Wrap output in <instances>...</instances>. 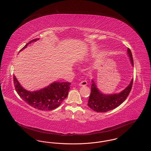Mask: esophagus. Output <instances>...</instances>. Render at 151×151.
<instances>
[{
  "instance_id": "34e87169",
  "label": "esophagus",
  "mask_w": 151,
  "mask_h": 151,
  "mask_svg": "<svg viewBox=\"0 0 151 151\" xmlns=\"http://www.w3.org/2000/svg\"><path fill=\"white\" fill-rule=\"evenodd\" d=\"M87 81L86 80H84V81H81L79 84V86H86L87 85Z\"/></svg>"
}]
</instances>
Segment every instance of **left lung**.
<instances>
[{
    "label": "left lung",
    "mask_w": 151,
    "mask_h": 151,
    "mask_svg": "<svg viewBox=\"0 0 151 151\" xmlns=\"http://www.w3.org/2000/svg\"><path fill=\"white\" fill-rule=\"evenodd\" d=\"M127 54L129 57L132 66H134V61L131 51L127 49ZM91 92L88 102V106L97 112H106L117 108L127 99L131 90L133 79L129 86L122 92L118 93H102L97 88L93 80H92Z\"/></svg>",
    "instance_id": "left-lung-1"
}]
</instances>
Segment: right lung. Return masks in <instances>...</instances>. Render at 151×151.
<instances>
[{"label":"right lung","mask_w":151,"mask_h":151,"mask_svg":"<svg viewBox=\"0 0 151 151\" xmlns=\"http://www.w3.org/2000/svg\"><path fill=\"white\" fill-rule=\"evenodd\" d=\"M38 40L37 38L29 41L20 51L25 49L30 43ZM14 82L17 93L26 103L34 108L46 111L54 110L62 104L68 96L71 84L68 82L54 81L43 89L32 92L24 89L14 75Z\"/></svg>","instance_id":"obj_1"}]
</instances>
